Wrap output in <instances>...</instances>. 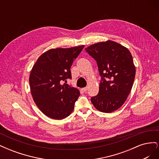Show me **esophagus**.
Here are the masks:
<instances>
[{
	"mask_svg": "<svg viewBox=\"0 0 159 159\" xmlns=\"http://www.w3.org/2000/svg\"><path fill=\"white\" fill-rule=\"evenodd\" d=\"M81 90H82L83 91H86L88 90V87H85V88H83L82 89H81Z\"/></svg>",
	"mask_w": 159,
	"mask_h": 159,
	"instance_id": "esophagus-1",
	"label": "esophagus"
}]
</instances>
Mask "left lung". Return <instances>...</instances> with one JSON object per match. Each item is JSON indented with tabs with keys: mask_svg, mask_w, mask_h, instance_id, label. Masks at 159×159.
Returning <instances> with one entry per match:
<instances>
[{
	"mask_svg": "<svg viewBox=\"0 0 159 159\" xmlns=\"http://www.w3.org/2000/svg\"><path fill=\"white\" fill-rule=\"evenodd\" d=\"M85 50L97 61L102 78L99 93L91 102L99 111L111 113L122 106L132 89L136 74L132 55L126 47L111 40Z\"/></svg>",
	"mask_w": 159,
	"mask_h": 159,
	"instance_id": "left-lung-1",
	"label": "left lung"
}]
</instances>
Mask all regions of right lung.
Returning <instances> with one entry per match:
<instances>
[{
	"mask_svg": "<svg viewBox=\"0 0 159 159\" xmlns=\"http://www.w3.org/2000/svg\"><path fill=\"white\" fill-rule=\"evenodd\" d=\"M84 45L50 49L38 57L31 70L29 83L34 102L47 117L60 120L71 113L80 91L66 83L70 68Z\"/></svg>",
	"mask_w": 159,
	"mask_h": 159,
	"instance_id": "right-lung-1",
	"label": "right lung"
}]
</instances>
